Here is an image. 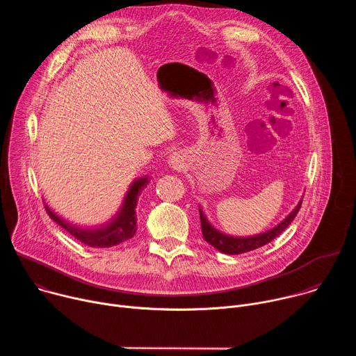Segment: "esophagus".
<instances>
[{"label": "esophagus", "instance_id": "esophagus-1", "mask_svg": "<svg viewBox=\"0 0 356 356\" xmlns=\"http://www.w3.org/2000/svg\"><path fill=\"white\" fill-rule=\"evenodd\" d=\"M168 165L173 170H181L186 166V156L183 154H173L169 156Z\"/></svg>", "mask_w": 356, "mask_h": 356}]
</instances>
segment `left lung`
<instances>
[{
    "label": "left lung",
    "instance_id": "1",
    "mask_svg": "<svg viewBox=\"0 0 356 356\" xmlns=\"http://www.w3.org/2000/svg\"><path fill=\"white\" fill-rule=\"evenodd\" d=\"M301 202H302V198H300L297 206L282 222H279L277 225H275L273 228H270L265 232L250 235V236H234V235L221 232L209 221L207 216L204 214V211L201 210V207H198L202 236H204L206 242H209L211 246H214L220 252L227 253V255H239V253H245V252L253 250L257 248H261V246L269 243L270 241H273L276 236H279L291 224V221L297 216V213L301 207Z\"/></svg>",
    "mask_w": 356,
    "mask_h": 356
}]
</instances>
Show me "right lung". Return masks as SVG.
Wrapping results in <instances>:
<instances>
[{"label": "right lung", "instance_id": "right-lung-1", "mask_svg": "<svg viewBox=\"0 0 356 356\" xmlns=\"http://www.w3.org/2000/svg\"><path fill=\"white\" fill-rule=\"evenodd\" d=\"M150 179L147 176L135 179L125 197L120 210L117 214L104 225L99 227H79L74 225L60 216H58L47 204H44L46 211L49 217L52 218L56 224H59L62 228H65L69 234H72L76 239L83 242L84 245H88L91 248H111L118 243H122L127 239H131L136 232V204L139 195L143 188L149 184Z\"/></svg>", "mask_w": 356, "mask_h": 356}]
</instances>
